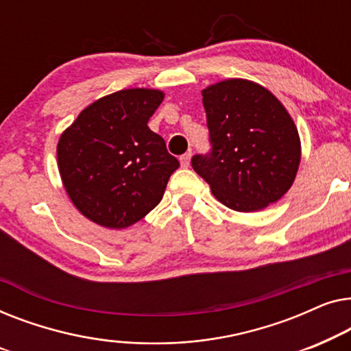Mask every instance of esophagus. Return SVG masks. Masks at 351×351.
<instances>
[{
    "label": "esophagus",
    "instance_id": "34e87169",
    "mask_svg": "<svg viewBox=\"0 0 351 351\" xmlns=\"http://www.w3.org/2000/svg\"><path fill=\"white\" fill-rule=\"evenodd\" d=\"M180 164L182 169H187V167L191 165V152H186V154H182L180 157Z\"/></svg>",
    "mask_w": 351,
    "mask_h": 351
}]
</instances>
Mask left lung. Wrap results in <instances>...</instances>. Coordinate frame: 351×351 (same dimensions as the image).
<instances>
[{
  "mask_svg": "<svg viewBox=\"0 0 351 351\" xmlns=\"http://www.w3.org/2000/svg\"><path fill=\"white\" fill-rule=\"evenodd\" d=\"M211 152L192 157V169L227 208H267L293 186L300 138L293 117L267 88L226 79L202 90Z\"/></svg>",
  "mask_w": 351,
  "mask_h": 351,
  "instance_id": "left-lung-1",
  "label": "left lung"
}]
</instances>
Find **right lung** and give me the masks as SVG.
<instances>
[{
  "mask_svg": "<svg viewBox=\"0 0 351 351\" xmlns=\"http://www.w3.org/2000/svg\"><path fill=\"white\" fill-rule=\"evenodd\" d=\"M157 88H125L79 112L60 135L57 164L73 205L98 226L124 229L164 197L180 167L147 121L164 100Z\"/></svg>",
  "mask_w": 351,
  "mask_h": 351,
  "instance_id": "1",
  "label": "right lung"
}]
</instances>
